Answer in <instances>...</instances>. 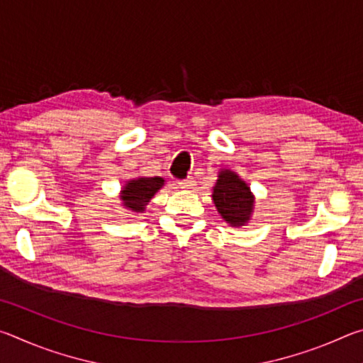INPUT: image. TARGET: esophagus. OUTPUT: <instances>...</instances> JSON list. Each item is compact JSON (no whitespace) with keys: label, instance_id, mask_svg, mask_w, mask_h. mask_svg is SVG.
Listing matches in <instances>:
<instances>
[{"label":"esophagus","instance_id":"esophagus-1","mask_svg":"<svg viewBox=\"0 0 363 363\" xmlns=\"http://www.w3.org/2000/svg\"><path fill=\"white\" fill-rule=\"evenodd\" d=\"M181 186V189H194V186H195V179L192 176H189L187 179H182V181H179L177 182Z\"/></svg>","mask_w":363,"mask_h":363}]
</instances>
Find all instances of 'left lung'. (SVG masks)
Returning a JSON list of instances; mask_svg holds the SVG:
<instances>
[{"instance_id": "1", "label": "left lung", "mask_w": 363, "mask_h": 363, "mask_svg": "<svg viewBox=\"0 0 363 363\" xmlns=\"http://www.w3.org/2000/svg\"><path fill=\"white\" fill-rule=\"evenodd\" d=\"M213 201L220 216L233 227L248 223L253 213L255 196L248 184L230 169H223L213 187Z\"/></svg>"}]
</instances>
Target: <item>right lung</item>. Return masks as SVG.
Instances as JSON below:
<instances>
[{
  "mask_svg": "<svg viewBox=\"0 0 363 363\" xmlns=\"http://www.w3.org/2000/svg\"><path fill=\"white\" fill-rule=\"evenodd\" d=\"M164 179L160 176L155 177H138L125 184L120 199L126 210L134 213H143L149 205L152 196L163 187Z\"/></svg>",
  "mask_w": 363,
  "mask_h": 363,
  "instance_id": "1",
  "label": "right lung"
}]
</instances>
